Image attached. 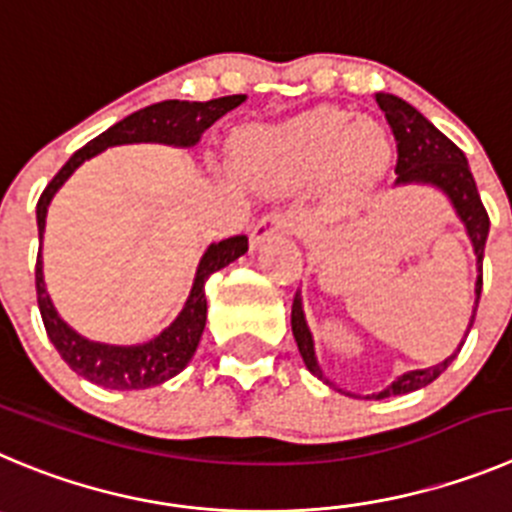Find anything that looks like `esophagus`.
<instances>
[{
	"label": "esophagus",
	"mask_w": 512,
	"mask_h": 512,
	"mask_svg": "<svg viewBox=\"0 0 512 512\" xmlns=\"http://www.w3.org/2000/svg\"><path fill=\"white\" fill-rule=\"evenodd\" d=\"M295 229V217L290 212H270L265 214V217H260L255 222V227H252L250 232V240L252 245H260V242H265L267 237H272V234H288Z\"/></svg>",
	"instance_id": "34e87169"
}]
</instances>
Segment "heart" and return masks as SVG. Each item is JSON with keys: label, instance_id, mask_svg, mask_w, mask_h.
Listing matches in <instances>:
<instances>
[{"label": "heart", "instance_id": "heart-1", "mask_svg": "<svg viewBox=\"0 0 512 512\" xmlns=\"http://www.w3.org/2000/svg\"><path fill=\"white\" fill-rule=\"evenodd\" d=\"M245 159L272 184H295L326 169L341 197L374 184L389 159V141L376 123L358 121L346 108L321 105L293 121L245 138Z\"/></svg>", "mask_w": 512, "mask_h": 512}]
</instances>
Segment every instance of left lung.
I'll return each mask as SVG.
<instances>
[{
  "label": "left lung",
  "mask_w": 512,
  "mask_h": 512,
  "mask_svg": "<svg viewBox=\"0 0 512 512\" xmlns=\"http://www.w3.org/2000/svg\"><path fill=\"white\" fill-rule=\"evenodd\" d=\"M376 103H379V108L384 111L386 123H389L396 141V184L422 181V184H432L437 186V189H442L444 194L450 197L452 207L460 214L462 224H465L467 234H470L472 247H475L477 255V270H480L475 283V308H472L470 326H467V333H470L482 293V257H485V240L487 232H490V217H487V209L480 199V191H477L475 179H472L470 166H467V159L460 148L444 136L442 131H437L417 108H412V105L407 103V100H401L389 93H379L376 95ZM290 323H293L295 343H298V351L300 356H303L308 371L313 376H318V379L328 381L326 376H323L321 366H318V358H315L313 333H310L308 323H305L300 290L293 298ZM457 351H460V348H457ZM457 351L452 353V356L444 358L442 364L429 366V369L409 371V374L399 376L389 389L376 394V399L409 394V391H417L422 389V386L432 384V381L437 379V376H442V371L452 364V358L457 356Z\"/></svg>",
  "instance_id": "obj_1"
}]
</instances>
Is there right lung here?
<instances>
[{
    "label": "right lung",
    "instance_id": "obj_1",
    "mask_svg": "<svg viewBox=\"0 0 512 512\" xmlns=\"http://www.w3.org/2000/svg\"><path fill=\"white\" fill-rule=\"evenodd\" d=\"M245 98L247 95H224V98L207 100V103L164 100V103L146 105V108L126 116L116 126L100 133V136H95L83 148H78L65 161V166L52 176V181L40 194V202H37L40 245L50 199L55 197V191L65 184V179L85 159L100 154L108 146H118V143L156 141L171 143V146H194L214 121H219L224 113L234 111L237 105L245 103ZM247 247H250V242H247L245 234H237V237H229V240L217 242V245H209V250L199 260L197 278H194V285H191V293L186 298V305L179 313V318L161 336H156L154 341L141 343V346H105V343L88 341V338L78 336L68 323L62 321L45 290L40 247L35 265V288L37 305H40V315L42 323H45L47 336H50L52 346L57 348L62 361L75 374L93 381V384L105 386V389L133 391L164 384L166 379L179 374L189 364V358L194 356V351H197L204 323H207V298H204V283H207V278L212 272L222 270L224 265L237 260L240 255H245Z\"/></svg>",
    "mask_w": 512,
    "mask_h": 512
}]
</instances>
